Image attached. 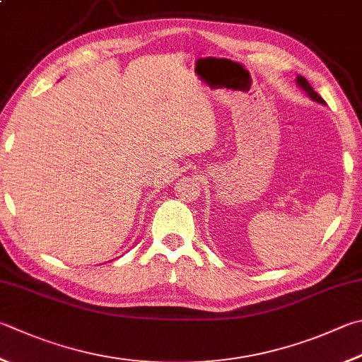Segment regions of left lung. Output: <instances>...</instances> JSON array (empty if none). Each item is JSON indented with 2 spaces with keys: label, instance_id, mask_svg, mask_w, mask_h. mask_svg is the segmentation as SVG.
Segmentation results:
<instances>
[{
  "label": "left lung",
  "instance_id": "1",
  "mask_svg": "<svg viewBox=\"0 0 362 362\" xmlns=\"http://www.w3.org/2000/svg\"><path fill=\"white\" fill-rule=\"evenodd\" d=\"M296 81H298V85L303 88V90L309 94V98H312L313 100H317V102H320V104H325V100L322 99V96H320V94L317 93V91H313V88L310 86V83L308 80H305L304 77H301V75H299V77L296 78Z\"/></svg>",
  "mask_w": 362,
  "mask_h": 362
}]
</instances>
